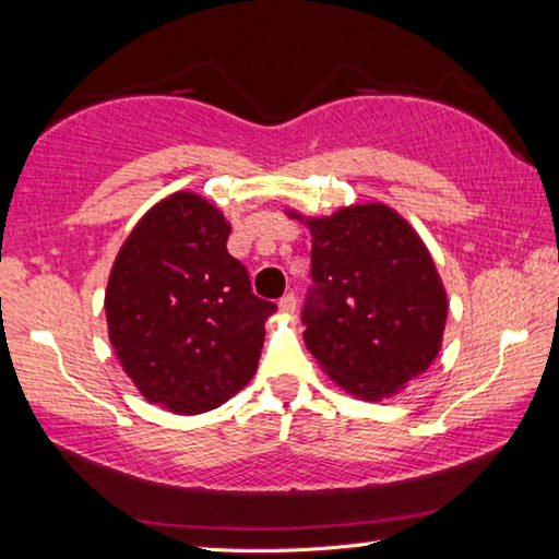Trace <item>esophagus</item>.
Instances as JSON below:
<instances>
[{"mask_svg":"<svg viewBox=\"0 0 559 559\" xmlns=\"http://www.w3.org/2000/svg\"><path fill=\"white\" fill-rule=\"evenodd\" d=\"M278 308L281 313H293V310H296V296H293V293H286V296L278 300Z\"/></svg>","mask_w":559,"mask_h":559,"instance_id":"34e87169","label":"esophagus"}]
</instances>
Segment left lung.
Returning a JSON list of instances; mask_svg holds the SVG:
<instances>
[{
    "label": "left lung",
    "instance_id": "1",
    "mask_svg": "<svg viewBox=\"0 0 559 559\" xmlns=\"http://www.w3.org/2000/svg\"><path fill=\"white\" fill-rule=\"evenodd\" d=\"M313 281L302 340L330 380L365 402L400 394L437 359L449 298L427 243L382 202L302 216Z\"/></svg>",
    "mask_w": 559,
    "mask_h": 559
}]
</instances>
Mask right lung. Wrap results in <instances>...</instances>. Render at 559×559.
<instances>
[{"label": "right lung", "mask_w": 559, "mask_h": 559, "mask_svg": "<svg viewBox=\"0 0 559 559\" xmlns=\"http://www.w3.org/2000/svg\"><path fill=\"white\" fill-rule=\"evenodd\" d=\"M231 224L194 192L147 210L112 261L108 337L147 402L175 414L216 409L257 372L276 302L253 296L226 251Z\"/></svg>", "instance_id": "right-lung-1"}]
</instances>
